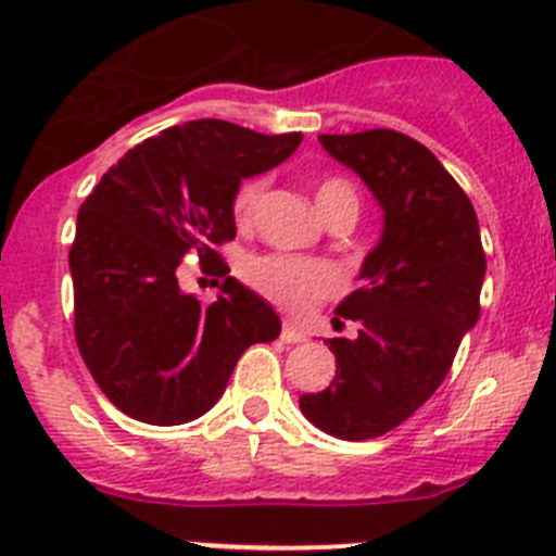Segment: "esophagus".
<instances>
[{
  "mask_svg": "<svg viewBox=\"0 0 556 556\" xmlns=\"http://www.w3.org/2000/svg\"><path fill=\"white\" fill-rule=\"evenodd\" d=\"M279 338H282L285 343H304V340H307V332H304L302 327H296V324H285Z\"/></svg>",
  "mask_w": 556,
  "mask_h": 556,
  "instance_id": "obj_1",
  "label": "esophagus"
}]
</instances>
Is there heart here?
<instances>
[{"mask_svg": "<svg viewBox=\"0 0 556 556\" xmlns=\"http://www.w3.org/2000/svg\"><path fill=\"white\" fill-rule=\"evenodd\" d=\"M260 193H263V179H247L238 188L232 202L238 222L252 218ZM340 199H349V202L357 204L354 188L343 182V179H327L315 191V204H318L321 213H327ZM241 274L260 296H266L268 302H274L282 309H290V313H304L315 302L332 296L334 290L340 288L338 271L329 263L293 257V254H254V257L243 263Z\"/></svg>", "mask_w": 556, "mask_h": 556, "instance_id": "obj_1", "label": "heart"}]
</instances>
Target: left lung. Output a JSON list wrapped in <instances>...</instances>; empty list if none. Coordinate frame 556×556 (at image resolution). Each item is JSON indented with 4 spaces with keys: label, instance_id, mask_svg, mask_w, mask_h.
<instances>
[{
    "label": "left lung",
    "instance_id": "left-lung-1",
    "mask_svg": "<svg viewBox=\"0 0 556 556\" xmlns=\"http://www.w3.org/2000/svg\"><path fill=\"white\" fill-rule=\"evenodd\" d=\"M382 210L359 285L334 307L357 338H332L334 379L299 399L304 418L340 440L390 432L446 379L479 318L484 252L471 202L424 143L393 129L318 135ZM334 318V324H340Z\"/></svg>",
    "mask_w": 556,
    "mask_h": 556
}]
</instances>
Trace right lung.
<instances>
[{
    "mask_svg": "<svg viewBox=\"0 0 556 556\" xmlns=\"http://www.w3.org/2000/svg\"><path fill=\"white\" fill-rule=\"evenodd\" d=\"M302 132L199 118L129 149L77 213L68 252L74 334L85 365L122 413L177 427L222 399L252 343L279 338L282 321L252 288L227 277L213 247L235 238V193L296 152ZM197 251L225 277L204 308L176 282Z\"/></svg>",
    "mask_w": 556,
    "mask_h": 556,
    "instance_id": "right-lung-1",
    "label": "right lung"
}]
</instances>
